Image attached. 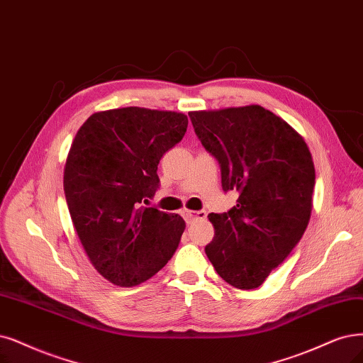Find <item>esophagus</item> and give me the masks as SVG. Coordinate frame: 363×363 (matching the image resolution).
Instances as JSON below:
<instances>
[{"label":"esophagus","instance_id":"34e87169","mask_svg":"<svg viewBox=\"0 0 363 363\" xmlns=\"http://www.w3.org/2000/svg\"><path fill=\"white\" fill-rule=\"evenodd\" d=\"M186 216L191 220H205L206 218V211H186Z\"/></svg>","mask_w":363,"mask_h":363}]
</instances>
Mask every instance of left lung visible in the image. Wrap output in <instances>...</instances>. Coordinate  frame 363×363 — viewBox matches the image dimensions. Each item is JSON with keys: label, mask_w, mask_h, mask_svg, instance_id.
Segmentation results:
<instances>
[{"label": "left lung", "mask_w": 363, "mask_h": 363, "mask_svg": "<svg viewBox=\"0 0 363 363\" xmlns=\"http://www.w3.org/2000/svg\"><path fill=\"white\" fill-rule=\"evenodd\" d=\"M194 131L221 164L223 190L236 206L209 213L205 252L240 290L257 289L301 240L313 211L315 169L305 139L259 104L189 112Z\"/></svg>", "instance_id": "obj_1"}]
</instances>
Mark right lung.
I'll return each instance as SVG.
<instances>
[{
    "instance_id": "obj_1",
    "label": "right lung",
    "mask_w": 363,
    "mask_h": 363,
    "mask_svg": "<svg viewBox=\"0 0 363 363\" xmlns=\"http://www.w3.org/2000/svg\"><path fill=\"white\" fill-rule=\"evenodd\" d=\"M186 125L181 112L131 106L92 113L76 133L64 167L67 206L91 264L115 286L150 279L178 248L185 221L140 203L158 189L160 160Z\"/></svg>"
}]
</instances>
